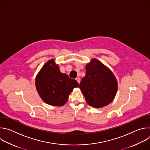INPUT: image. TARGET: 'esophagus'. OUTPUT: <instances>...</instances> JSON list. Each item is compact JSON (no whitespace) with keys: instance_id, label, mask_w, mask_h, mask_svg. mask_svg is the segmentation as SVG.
<instances>
[{"instance_id":"34e87169","label":"esophagus","mask_w":150,"mask_h":150,"mask_svg":"<svg viewBox=\"0 0 150 150\" xmlns=\"http://www.w3.org/2000/svg\"><path fill=\"white\" fill-rule=\"evenodd\" d=\"M76 80L77 81V82H78L79 83H80V78H79V77H77V78H76Z\"/></svg>"}]
</instances>
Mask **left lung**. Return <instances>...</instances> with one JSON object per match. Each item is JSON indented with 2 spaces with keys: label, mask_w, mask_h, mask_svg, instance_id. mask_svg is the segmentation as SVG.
I'll list each match as a JSON object with an SVG mask.
<instances>
[{
  "label": "left lung",
  "mask_w": 150,
  "mask_h": 150,
  "mask_svg": "<svg viewBox=\"0 0 150 150\" xmlns=\"http://www.w3.org/2000/svg\"><path fill=\"white\" fill-rule=\"evenodd\" d=\"M85 69L79 88L87 103L95 108L109 104L117 90V81L113 72L96 59H93Z\"/></svg>",
  "instance_id": "left-lung-1"
}]
</instances>
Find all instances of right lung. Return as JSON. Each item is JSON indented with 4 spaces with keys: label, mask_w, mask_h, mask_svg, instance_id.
Masks as SVG:
<instances>
[{
    "label": "right lung",
    "mask_w": 150,
    "mask_h": 150,
    "mask_svg": "<svg viewBox=\"0 0 150 150\" xmlns=\"http://www.w3.org/2000/svg\"><path fill=\"white\" fill-rule=\"evenodd\" d=\"M78 86L75 79L60 71L54 59L45 64L35 78V87L40 97L51 105H63L74 88Z\"/></svg>",
    "instance_id": "right-lung-1"
}]
</instances>
